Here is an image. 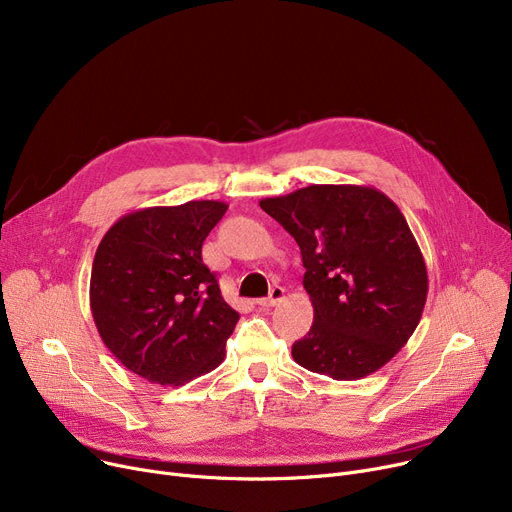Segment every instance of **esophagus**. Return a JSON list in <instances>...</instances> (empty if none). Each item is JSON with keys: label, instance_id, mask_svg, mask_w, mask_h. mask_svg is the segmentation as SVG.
I'll return each instance as SVG.
<instances>
[{"label": "esophagus", "instance_id": "esophagus-1", "mask_svg": "<svg viewBox=\"0 0 512 512\" xmlns=\"http://www.w3.org/2000/svg\"><path fill=\"white\" fill-rule=\"evenodd\" d=\"M282 299H284V288L282 286H274L272 292H270V297L259 299L257 305H261V307H274V305L282 303Z\"/></svg>", "mask_w": 512, "mask_h": 512}]
</instances>
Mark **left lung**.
Here are the masks:
<instances>
[{
    "instance_id": "left-lung-1",
    "label": "left lung",
    "mask_w": 512,
    "mask_h": 512,
    "mask_svg": "<svg viewBox=\"0 0 512 512\" xmlns=\"http://www.w3.org/2000/svg\"><path fill=\"white\" fill-rule=\"evenodd\" d=\"M259 205L303 255L313 326L292 344V359L332 380L384 367L427 299L425 261L396 203L371 186L311 184Z\"/></svg>"
}]
</instances>
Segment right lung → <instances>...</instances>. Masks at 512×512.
I'll return each mask as SVG.
<instances>
[{
	"label": "right lung",
	"mask_w": 512,
	"mask_h": 512,
	"mask_svg": "<svg viewBox=\"0 0 512 512\" xmlns=\"http://www.w3.org/2000/svg\"><path fill=\"white\" fill-rule=\"evenodd\" d=\"M226 209L222 201L139 209L99 242L89 288L97 332L126 369L153 384L182 386L226 357L238 313L201 257Z\"/></svg>",
	"instance_id": "1"
}]
</instances>
